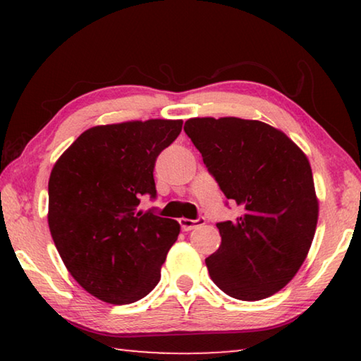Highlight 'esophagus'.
<instances>
[{
    "label": "esophagus",
    "mask_w": 361,
    "mask_h": 361,
    "mask_svg": "<svg viewBox=\"0 0 361 361\" xmlns=\"http://www.w3.org/2000/svg\"><path fill=\"white\" fill-rule=\"evenodd\" d=\"M205 224V218H197V219H188V218H181L180 219V226L183 231H192L197 226Z\"/></svg>",
    "instance_id": "obj_1"
}]
</instances>
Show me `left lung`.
I'll return each mask as SVG.
<instances>
[{"instance_id": "8db88e82", "label": "left lung", "mask_w": 361, "mask_h": 361, "mask_svg": "<svg viewBox=\"0 0 361 361\" xmlns=\"http://www.w3.org/2000/svg\"><path fill=\"white\" fill-rule=\"evenodd\" d=\"M186 135L228 199L242 207L218 223L221 245L205 259L213 282L240 301H259L296 276L312 245L319 199L299 146L261 121L192 118Z\"/></svg>"}]
</instances>
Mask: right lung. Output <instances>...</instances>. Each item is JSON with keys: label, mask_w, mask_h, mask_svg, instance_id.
Wrapping results in <instances>:
<instances>
[{"label": "right lung", "mask_w": 361, "mask_h": 361, "mask_svg": "<svg viewBox=\"0 0 361 361\" xmlns=\"http://www.w3.org/2000/svg\"><path fill=\"white\" fill-rule=\"evenodd\" d=\"M183 121L149 119L82 132L54 166L47 221L73 279L109 304L145 298L180 234L175 219L138 212L156 197L157 156L180 135Z\"/></svg>", "instance_id": "right-lung-1"}]
</instances>
